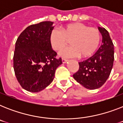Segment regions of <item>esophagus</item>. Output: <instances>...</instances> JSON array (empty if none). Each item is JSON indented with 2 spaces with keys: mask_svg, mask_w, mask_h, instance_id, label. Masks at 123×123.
<instances>
[{
  "mask_svg": "<svg viewBox=\"0 0 123 123\" xmlns=\"http://www.w3.org/2000/svg\"><path fill=\"white\" fill-rule=\"evenodd\" d=\"M68 61L67 59H64V58H62V63H66V62Z\"/></svg>",
  "mask_w": 123,
  "mask_h": 123,
  "instance_id": "obj_1",
  "label": "esophagus"
}]
</instances>
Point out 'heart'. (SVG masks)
Returning <instances> with one entry per match:
<instances>
[{
  "label": "heart",
  "mask_w": 123,
  "mask_h": 123,
  "mask_svg": "<svg viewBox=\"0 0 123 123\" xmlns=\"http://www.w3.org/2000/svg\"><path fill=\"white\" fill-rule=\"evenodd\" d=\"M101 34L99 30L82 23H74L62 27L61 30L54 29L50 34V43L55 50L66 46L70 41L71 46L59 52L63 57H87L92 55L99 46Z\"/></svg>",
  "instance_id": "heart-1"
}]
</instances>
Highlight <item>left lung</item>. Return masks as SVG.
Segmentation results:
<instances>
[{
  "label": "left lung",
  "instance_id": "8db88e82",
  "mask_svg": "<svg viewBox=\"0 0 123 123\" xmlns=\"http://www.w3.org/2000/svg\"><path fill=\"white\" fill-rule=\"evenodd\" d=\"M98 29L102 35V44L94 55L79 62V70L73 75L75 80L89 89H96L105 84L114 60V44L109 32L105 28Z\"/></svg>",
  "mask_w": 123,
  "mask_h": 123
}]
</instances>
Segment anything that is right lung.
Wrapping results in <instances>:
<instances>
[{
    "instance_id": "obj_1",
    "label": "right lung",
    "mask_w": 123,
    "mask_h": 123,
    "mask_svg": "<svg viewBox=\"0 0 123 123\" xmlns=\"http://www.w3.org/2000/svg\"><path fill=\"white\" fill-rule=\"evenodd\" d=\"M53 22L46 21L29 26L15 44L13 68L17 80L26 91L37 92L50 85L57 68L62 63L52 48L50 34Z\"/></svg>"
}]
</instances>
